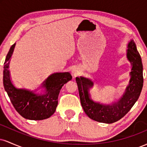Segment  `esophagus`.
Listing matches in <instances>:
<instances>
[{
  "label": "esophagus",
  "mask_w": 147,
  "mask_h": 147,
  "mask_svg": "<svg viewBox=\"0 0 147 147\" xmlns=\"http://www.w3.org/2000/svg\"><path fill=\"white\" fill-rule=\"evenodd\" d=\"M79 73V70H77V68H73L72 70V76H74V77H76L77 75H78Z\"/></svg>",
  "instance_id": "esophagus-1"
}]
</instances>
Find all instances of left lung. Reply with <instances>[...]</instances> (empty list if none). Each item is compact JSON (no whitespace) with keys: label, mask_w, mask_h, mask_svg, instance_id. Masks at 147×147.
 <instances>
[{"label":"left lung","mask_w":147,"mask_h":147,"mask_svg":"<svg viewBox=\"0 0 147 147\" xmlns=\"http://www.w3.org/2000/svg\"><path fill=\"white\" fill-rule=\"evenodd\" d=\"M127 57L132 63L131 79L123 97L112 105H104L90 98L89 88L93 83L85 77H76L81 104L84 112L90 119L99 122L111 124L124 117L139 98L143 86V67L142 59L134 41L128 45Z\"/></svg>","instance_id":"left-lung-1"}]
</instances>
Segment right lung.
<instances>
[{"label":"right lung","instance_id":"obj_1","mask_svg":"<svg viewBox=\"0 0 147 147\" xmlns=\"http://www.w3.org/2000/svg\"><path fill=\"white\" fill-rule=\"evenodd\" d=\"M16 43L13 44L7 55L3 70V85L10 101L16 111L22 117L32 120H42L54 114L58 104V96L61 88L72 79L69 72L54 73L43 82V87L45 92L43 95L34 91L19 89L15 87L10 79L9 61Z\"/></svg>","mask_w":147,"mask_h":147}]
</instances>
